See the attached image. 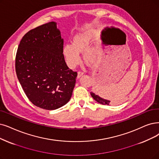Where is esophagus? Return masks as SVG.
I'll use <instances>...</instances> for the list:
<instances>
[{
  "instance_id": "1",
  "label": "esophagus",
  "mask_w": 159,
  "mask_h": 159,
  "mask_svg": "<svg viewBox=\"0 0 159 159\" xmlns=\"http://www.w3.org/2000/svg\"><path fill=\"white\" fill-rule=\"evenodd\" d=\"M84 74V72L82 71V70H79L78 72V78H80L81 76Z\"/></svg>"
}]
</instances>
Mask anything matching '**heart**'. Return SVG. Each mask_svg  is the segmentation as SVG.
Wrapping results in <instances>:
<instances>
[{"label":"heart","mask_w":159,"mask_h":159,"mask_svg":"<svg viewBox=\"0 0 159 159\" xmlns=\"http://www.w3.org/2000/svg\"><path fill=\"white\" fill-rule=\"evenodd\" d=\"M97 34L95 33H82L77 35L74 39L73 44L67 43L63 48V53L68 64L71 67L78 65L81 61L80 53L84 52L90 46L91 42L97 39ZM98 56L97 49H91L86 52V59L91 62L95 61Z\"/></svg>","instance_id":"1"}]
</instances>
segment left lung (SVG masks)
Returning a JSON list of instances; mask_svg holds the SVG:
<instances>
[{
  "instance_id": "obj_1",
  "label": "left lung",
  "mask_w": 159,
  "mask_h": 159,
  "mask_svg": "<svg viewBox=\"0 0 159 159\" xmlns=\"http://www.w3.org/2000/svg\"><path fill=\"white\" fill-rule=\"evenodd\" d=\"M91 94L92 97L96 100L97 102H98V103L101 104H103V105H110V104H117V102H112L108 100H106L104 98H102L100 97H98V95H96L94 93H93V92H91Z\"/></svg>"
}]
</instances>
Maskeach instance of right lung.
I'll return each instance as SVG.
<instances>
[{
	"label": "right lung",
	"instance_id": "obj_1",
	"mask_svg": "<svg viewBox=\"0 0 159 159\" xmlns=\"http://www.w3.org/2000/svg\"><path fill=\"white\" fill-rule=\"evenodd\" d=\"M64 41L54 21L29 30L16 56V72L27 98L40 108L53 110L70 99L77 72L70 69L63 55Z\"/></svg>",
	"mask_w": 159,
	"mask_h": 159
}]
</instances>
